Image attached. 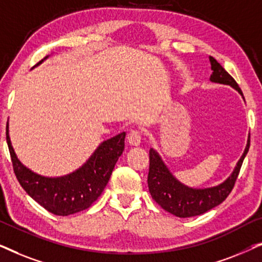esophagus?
Returning a JSON list of instances; mask_svg holds the SVG:
<instances>
[{
  "label": "esophagus",
  "instance_id": "1",
  "mask_svg": "<svg viewBox=\"0 0 262 262\" xmlns=\"http://www.w3.org/2000/svg\"><path fill=\"white\" fill-rule=\"evenodd\" d=\"M127 143L130 145H134V146H138L139 144H141V132H139L138 130H132L131 132H128Z\"/></svg>",
  "mask_w": 262,
  "mask_h": 262
}]
</instances>
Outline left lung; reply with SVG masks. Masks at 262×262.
I'll list each match as a JSON object with an SVG mask.
<instances>
[{"label":"left lung","instance_id":"1","mask_svg":"<svg viewBox=\"0 0 262 262\" xmlns=\"http://www.w3.org/2000/svg\"><path fill=\"white\" fill-rule=\"evenodd\" d=\"M211 63V75L210 80L216 83L228 84L235 88L239 94H242V91L239 89L238 84L232 78L228 71H225L223 67L217 62L213 57L210 56ZM245 99V98H243ZM250 139L247 142V146L245 152L241 156V159L236 164L234 171L224 182L221 185L214 186L210 188H191L187 186L182 185L180 181H178L168 169L163 161L161 160L159 154L154 149H150L149 159V174H148V186L149 192L151 194L152 199L159 204V205L168 212L177 217L186 218L199 216V214L205 213L221 203H223L227 196L230 194V192L234 188L236 179L238 177L239 169H241L243 160L249 150Z\"/></svg>","mask_w":262,"mask_h":262}]
</instances>
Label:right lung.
<instances>
[{"label": "right lung", "instance_id": "add662e5", "mask_svg": "<svg viewBox=\"0 0 262 262\" xmlns=\"http://www.w3.org/2000/svg\"><path fill=\"white\" fill-rule=\"evenodd\" d=\"M125 136L126 134L121 132L102 142L87 162L74 173L66 177L46 178L33 173L17 160L10 143L8 123L6 127L7 144L17 181L35 202L57 216H69L88 209L101 195L118 159L124 151Z\"/></svg>", "mask_w": 262, "mask_h": 262}]
</instances>
